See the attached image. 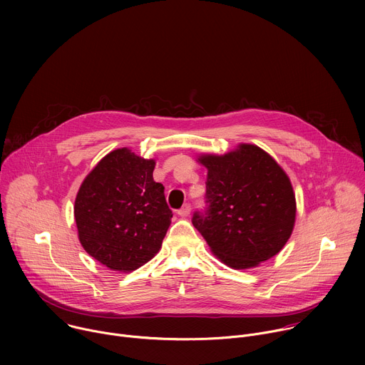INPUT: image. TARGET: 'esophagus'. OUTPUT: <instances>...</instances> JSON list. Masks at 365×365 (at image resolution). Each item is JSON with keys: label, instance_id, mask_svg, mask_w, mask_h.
Segmentation results:
<instances>
[{"label": "esophagus", "instance_id": "obj_1", "mask_svg": "<svg viewBox=\"0 0 365 365\" xmlns=\"http://www.w3.org/2000/svg\"><path fill=\"white\" fill-rule=\"evenodd\" d=\"M178 214L180 217H187L190 214V203H185L180 210H178Z\"/></svg>", "mask_w": 365, "mask_h": 365}]
</instances>
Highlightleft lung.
<instances>
[{
	"label": "left lung",
	"instance_id": "left-lung-1",
	"mask_svg": "<svg viewBox=\"0 0 365 365\" xmlns=\"http://www.w3.org/2000/svg\"><path fill=\"white\" fill-rule=\"evenodd\" d=\"M205 211L193 227L227 266L242 270L274 257L292 235L296 200L276 160L252 144L224 155L205 154Z\"/></svg>",
	"mask_w": 365,
	"mask_h": 365
}]
</instances>
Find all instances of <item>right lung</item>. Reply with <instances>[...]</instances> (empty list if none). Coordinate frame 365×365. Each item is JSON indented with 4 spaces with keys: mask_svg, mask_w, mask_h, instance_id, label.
Wrapping results in <instances>:
<instances>
[{
    "mask_svg": "<svg viewBox=\"0 0 365 365\" xmlns=\"http://www.w3.org/2000/svg\"><path fill=\"white\" fill-rule=\"evenodd\" d=\"M155 162L128 148L108 153L85 178L75 220L85 251L103 266L133 272L158 254L173 217Z\"/></svg>",
    "mask_w": 365,
    "mask_h": 365,
    "instance_id": "right-lung-1",
    "label": "right lung"
}]
</instances>
